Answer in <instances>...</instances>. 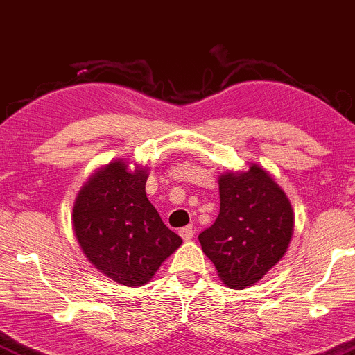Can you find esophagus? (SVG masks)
Listing matches in <instances>:
<instances>
[{"label": "esophagus", "mask_w": 355, "mask_h": 355, "mask_svg": "<svg viewBox=\"0 0 355 355\" xmlns=\"http://www.w3.org/2000/svg\"><path fill=\"white\" fill-rule=\"evenodd\" d=\"M193 234H195V232H193L192 225H187V227H182L181 230H179V235H181L184 241L192 240V239H193Z\"/></svg>", "instance_id": "1"}]
</instances>
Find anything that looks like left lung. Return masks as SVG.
I'll use <instances>...</instances> for the list:
<instances>
[{
	"mask_svg": "<svg viewBox=\"0 0 355 355\" xmlns=\"http://www.w3.org/2000/svg\"><path fill=\"white\" fill-rule=\"evenodd\" d=\"M218 182L219 214L198 240L219 279L230 288H246L285 256L295 213L284 189L256 163L220 174Z\"/></svg>",
	"mask_w": 355,
	"mask_h": 355,
	"instance_id": "8db88e82",
	"label": "left lung"
}]
</instances>
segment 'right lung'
Returning <instances> with one entry per match:
<instances>
[{
    "label": "right lung",
    "mask_w": 355,
    "mask_h": 355,
    "mask_svg": "<svg viewBox=\"0 0 355 355\" xmlns=\"http://www.w3.org/2000/svg\"><path fill=\"white\" fill-rule=\"evenodd\" d=\"M148 168L114 160L92 173L73 203L71 224L89 263L116 284L142 286L182 243L148 202Z\"/></svg>",
    "instance_id": "add662e5"
}]
</instances>
